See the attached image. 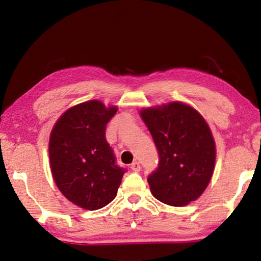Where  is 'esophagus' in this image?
Returning a JSON list of instances; mask_svg holds the SVG:
<instances>
[{"mask_svg": "<svg viewBox=\"0 0 261 261\" xmlns=\"http://www.w3.org/2000/svg\"><path fill=\"white\" fill-rule=\"evenodd\" d=\"M130 168H131V170H134V171H136V173H138V171H140V163L138 161L132 162L130 165Z\"/></svg>", "mask_w": 261, "mask_h": 261, "instance_id": "obj_1", "label": "esophagus"}]
</instances>
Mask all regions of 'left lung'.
<instances>
[{
	"mask_svg": "<svg viewBox=\"0 0 261 261\" xmlns=\"http://www.w3.org/2000/svg\"><path fill=\"white\" fill-rule=\"evenodd\" d=\"M155 144L159 162L147 176L153 196L184 206L201 196L215 163V144L201 115L180 102L140 112Z\"/></svg>",
	"mask_w": 261,
	"mask_h": 261,
	"instance_id": "8db88e82",
	"label": "left lung"
}]
</instances>
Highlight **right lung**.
I'll list each match as a JSON object with an SVG mask.
<instances>
[{"label":"right lung","mask_w":261,"mask_h":261,"mask_svg":"<svg viewBox=\"0 0 261 261\" xmlns=\"http://www.w3.org/2000/svg\"><path fill=\"white\" fill-rule=\"evenodd\" d=\"M98 100L67 110L49 139L51 174L63 196L85 210H100L116 197L126 169L117 165L106 139V126L116 114Z\"/></svg>","instance_id":"1"}]
</instances>
